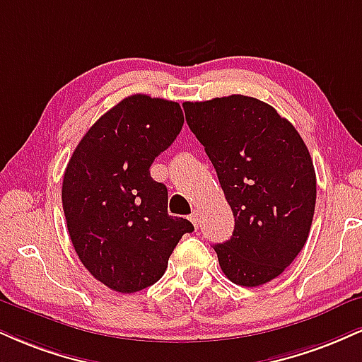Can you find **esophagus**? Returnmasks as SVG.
I'll return each instance as SVG.
<instances>
[{
	"label": "esophagus",
	"mask_w": 362,
	"mask_h": 362,
	"mask_svg": "<svg viewBox=\"0 0 362 362\" xmlns=\"http://www.w3.org/2000/svg\"><path fill=\"white\" fill-rule=\"evenodd\" d=\"M189 219H190V223H192L195 228H199V223H200V214H199V211H194L192 214L189 216Z\"/></svg>",
	"instance_id": "1"
}]
</instances>
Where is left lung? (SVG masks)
Returning a JSON list of instances; mask_svg holds the SVG:
<instances>
[{"label":"left lung","mask_w":362,"mask_h":362,"mask_svg":"<svg viewBox=\"0 0 362 362\" xmlns=\"http://www.w3.org/2000/svg\"><path fill=\"white\" fill-rule=\"evenodd\" d=\"M184 111L234 214L233 236L214 246L221 269L241 286L275 280L310 233L317 178L307 145L288 119L256 98L184 103Z\"/></svg>","instance_id":"obj_1"}]
</instances>
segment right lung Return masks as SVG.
I'll return each instance as SVG.
<instances>
[{
	"label": "right lung",
	"instance_id": "add662e5",
	"mask_svg": "<svg viewBox=\"0 0 362 362\" xmlns=\"http://www.w3.org/2000/svg\"><path fill=\"white\" fill-rule=\"evenodd\" d=\"M184 126L178 103L133 94L99 117L69 160L62 206L69 236L87 272L107 288L134 293L163 276L194 226L168 216L167 187L153 160Z\"/></svg>",
	"mask_w": 362,
	"mask_h": 362
}]
</instances>
